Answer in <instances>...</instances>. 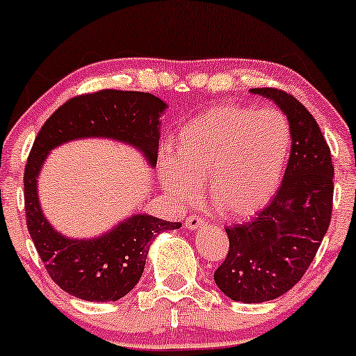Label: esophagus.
<instances>
[{"label":"esophagus","mask_w":356,"mask_h":356,"mask_svg":"<svg viewBox=\"0 0 356 356\" xmlns=\"http://www.w3.org/2000/svg\"><path fill=\"white\" fill-rule=\"evenodd\" d=\"M184 225L187 229H197V228H201V226L206 225V220L201 216H189L186 220Z\"/></svg>","instance_id":"34e87169"}]
</instances>
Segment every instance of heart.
I'll return each instance as SVG.
<instances>
[{
  "label": "heart",
  "instance_id": "1",
  "mask_svg": "<svg viewBox=\"0 0 356 356\" xmlns=\"http://www.w3.org/2000/svg\"><path fill=\"white\" fill-rule=\"evenodd\" d=\"M292 152V128L275 108L214 106L189 120L172 154L159 162L163 191L194 201L199 181L218 213L247 218L267 204L284 177Z\"/></svg>",
  "mask_w": 356,
  "mask_h": 356
}]
</instances>
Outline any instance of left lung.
<instances>
[{
  "mask_svg": "<svg viewBox=\"0 0 356 356\" xmlns=\"http://www.w3.org/2000/svg\"><path fill=\"white\" fill-rule=\"evenodd\" d=\"M273 101L292 128L282 186L255 220L228 226L229 250L214 272L226 298L259 304L280 298L302 279L321 245L333 209L331 152L312 115L275 88L250 89Z\"/></svg>",
  "mask_w": 356,
  "mask_h": 356,
  "instance_id": "1",
  "label": "left lung"
}]
</instances>
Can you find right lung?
Segmentation results:
<instances>
[{"label": "right lung", "instance_id": "add662e5", "mask_svg": "<svg viewBox=\"0 0 356 356\" xmlns=\"http://www.w3.org/2000/svg\"><path fill=\"white\" fill-rule=\"evenodd\" d=\"M165 108L160 97L148 92L104 89L62 104L35 138L23 175L26 225L49 275L74 298L89 302L124 298L138 284L155 236L181 228V222L142 213L95 238L62 235L47 220L38 201L37 179L47 155L72 140L111 138L135 147L155 167L160 116Z\"/></svg>", "mask_w": 356, "mask_h": 356}]
</instances>
